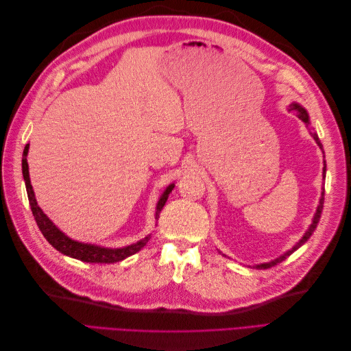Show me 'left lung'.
I'll list each match as a JSON object with an SVG mask.
<instances>
[{
	"label": "left lung",
	"mask_w": 351,
	"mask_h": 351,
	"mask_svg": "<svg viewBox=\"0 0 351 351\" xmlns=\"http://www.w3.org/2000/svg\"><path fill=\"white\" fill-rule=\"evenodd\" d=\"M289 111H294L295 114H297V117H299V119L309 127V124H311V121H309V115H307V111L302 107V105H299V104H295V102H293L290 107H289ZM311 134H312V137L315 139V142L317 143V146L321 147V149H324L322 147V143H321V141H319V137H317V134L316 133H313V132H311ZM325 162V161H324ZM325 174H326V164H324V177H325ZM324 192H325V189H322V196H321V200H319V205H317V209H316V214H315V217H313V219H312V224H311V227L307 228V231L304 232V236L299 240V243H295V246H293L290 250H287L284 254H281L280 258H277V259H274V261H271V262H267V263H261V265H254V268H259V269H267V268H271V267H274V265H277V263H280V262H282V261H285L287 258L290 256V254L293 253V252H295L297 249H299L300 246H303V244L309 240V237L313 234V231H315V228H316V226H317V222H319V219H321V214H322V209H324Z\"/></svg>",
	"instance_id": "left-lung-1"
}]
</instances>
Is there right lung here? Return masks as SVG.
<instances>
[{"instance_id":"1","label":"right lung","mask_w":351,"mask_h":351,"mask_svg":"<svg viewBox=\"0 0 351 351\" xmlns=\"http://www.w3.org/2000/svg\"><path fill=\"white\" fill-rule=\"evenodd\" d=\"M27 152H29V143L25 146L23 151V159H22V171H23V178H25V184H26V192H27V197H29V205L32 209V214L35 217L36 224L40 230L42 234L48 240V243L51 244L52 247H56L58 252H61L66 256L79 259L83 262H89V263H114V262H120L125 258L132 256V254L139 252L145 244L149 241L151 234L146 236L145 239L139 240L137 243L130 244V246L125 247H119V249H110V247H101V246H95V244H89V243H82V241H76L70 237H67L64 232L60 231L54 222H52L42 209L38 206V202L35 199V193L34 189H32L30 184V178H29V165H27ZM174 183L169 184L165 192L159 197L158 204H156V212H155V219L159 218V212L162 210L165 202L168 199V195L173 192L174 189Z\"/></svg>"}]
</instances>
